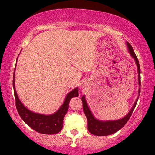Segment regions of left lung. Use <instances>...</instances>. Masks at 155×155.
I'll return each instance as SVG.
<instances>
[{
  "label": "left lung",
  "mask_w": 155,
  "mask_h": 155,
  "mask_svg": "<svg viewBox=\"0 0 155 155\" xmlns=\"http://www.w3.org/2000/svg\"><path fill=\"white\" fill-rule=\"evenodd\" d=\"M126 45L128 46V52L131 56L134 58L136 63L137 68V73H138V84L139 87H140V67L139 61L137 60V58L135 55L134 51L133 49V47L128 42H126ZM140 88L138 90V94H140ZM139 95L137 97L136 100H135V103L133 104L132 108L128 112V114L123 117L122 118L118 120H100L99 119H97L93 115L92 111L88 107L87 103L85 99V96L83 95L82 97V107H83V111L84 113L85 114L87 119V127L88 130L91 134H93L94 135H98V136H106V135H109L111 134H114L121 129L124 127L129 118L132 115V113L134 110L135 106L137 104V100H138Z\"/></svg>",
  "instance_id": "left-lung-1"
}]
</instances>
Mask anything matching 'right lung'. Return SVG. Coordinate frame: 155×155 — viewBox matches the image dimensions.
<instances>
[{
    "instance_id": "1",
    "label": "right lung",
    "mask_w": 155,
    "mask_h": 155,
    "mask_svg": "<svg viewBox=\"0 0 155 155\" xmlns=\"http://www.w3.org/2000/svg\"><path fill=\"white\" fill-rule=\"evenodd\" d=\"M13 89L15 98V105L19 115L25 124L28 125L30 128L42 134H56L62 130L63 118L68 109L70 100L73 97H78L79 95L78 88L76 87L66 95L63 104L61 106L58 111L53 114L45 115V114H37L31 111L21 102L17 94L15 87V72L13 76Z\"/></svg>"
}]
</instances>
